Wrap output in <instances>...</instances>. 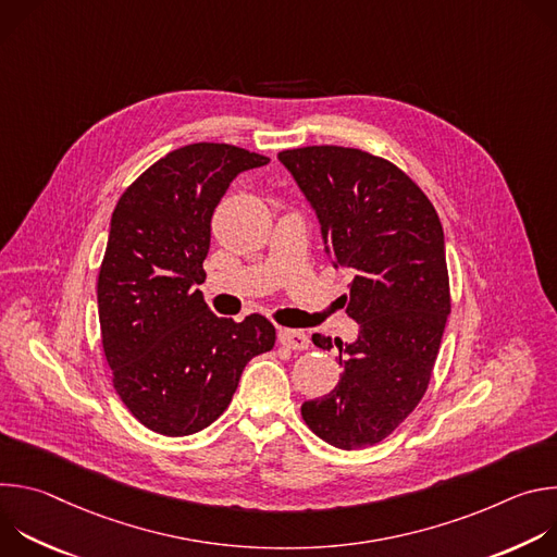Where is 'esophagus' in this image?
Segmentation results:
<instances>
[{"label":"esophagus","instance_id":"obj_1","mask_svg":"<svg viewBox=\"0 0 557 557\" xmlns=\"http://www.w3.org/2000/svg\"><path fill=\"white\" fill-rule=\"evenodd\" d=\"M277 339L282 346H286L290 350H306L310 344L308 335L304 331H295V329H280Z\"/></svg>","mask_w":557,"mask_h":557}]
</instances>
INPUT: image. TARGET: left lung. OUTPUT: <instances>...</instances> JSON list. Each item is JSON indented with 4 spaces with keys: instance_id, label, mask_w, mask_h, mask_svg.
I'll return each instance as SVG.
<instances>
[{
    "instance_id": "8db88e82",
    "label": "left lung",
    "mask_w": 557,
    "mask_h": 557,
    "mask_svg": "<svg viewBox=\"0 0 557 557\" xmlns=\"http://www.w3.org/2000/svg\"><path fill=\"white\" fill-rule=\"evenodd\" d=\"M314 209L335 269L355 280L348 317L357 339L312 335L339 348V383L304 401L306 425L339 449L383 441L428 389L449 314V277L438 213L417 183L385 158L312 145L277 153Z\"/></svg>"
}]
</instances>
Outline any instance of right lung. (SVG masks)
<instances>
[{"label": "right lung", "mask_w": 557, "mask_h": 557, "mask_svg": "<svg viewBox=\"0 0 557 557\" xmlns=\"http://www.w3.org/2000/svg\"><path fill=\"white\" fill-rule=\"evenodd\" d=\"M267 163L226 143L185 145L116 202L97 284L103 352L121 401L151 432L187 436L211 425L245 366L275 346L267 317H215L196 288L218 202L237 174Z\"/></svg>", "instance_id": "add662e5"}]
</instances>
